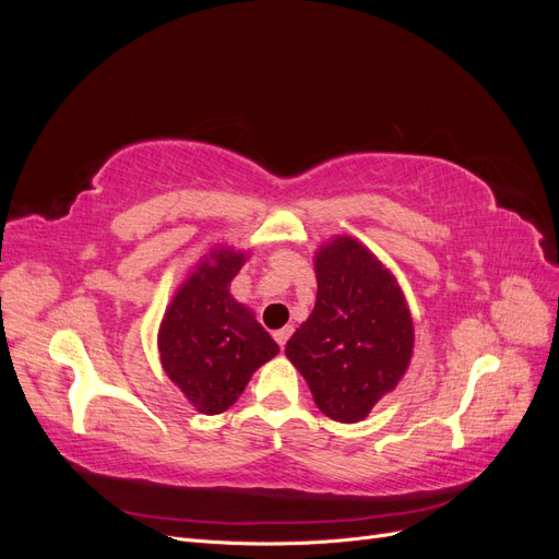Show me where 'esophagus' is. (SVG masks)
<instances>
[{"label":"esophagus","mask_w":559,"mask_h":559,"mask_svg":"<svg viewBox=\"0 0 559 559\" xmlns=\"http://www.w3.org/2000/svg\"><path fill=\"white\" fill-rule=\"evenodd\" d=\"M294 333V326H284V329H280V331H275V341H277V345L280 347H284L286 345V341H289V335Z\"/></svg>","instance_id":"esophagus-1"}]
</instances>
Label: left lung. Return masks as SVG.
Listing matches in <instances>:
<instances>
[{
    "instance_id": "obj_1",
    "label": "left lung",
    "mask_w": 559,
    "mask_h": 559,
    "mask_svg": "<svg viewBox=\"0 0 559 559\" xmlns=\"http://www.w3.org/2000/svg\"><path fill=\"white\" fill-rule=\"evenodd\" d=\"M314 310L284 352L317 408L354 425L408 370L413 314L392 270L352 235H335L314 251Z\"/></svg>"
}]
</instances>
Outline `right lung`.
Instances as JSON below:
<instances>
[{
	"label": "right lung",
	"instance_id": "right-lung-1",
	"mask_svg": "<svg viewBox=\"0 0 559 559\" xmlns=\"http://www.w3.org/2000/svg\"><path fill=\"white\" fill-rule=\"evenodd\" d=\"M247 259L249 251L214 245L177 286L160 319V366L198 413L228 411L280 352L253 310L230 294Z\"/></svg>",
	"mask_w": 559,
	"mask_h": 559
}]
</instances>
